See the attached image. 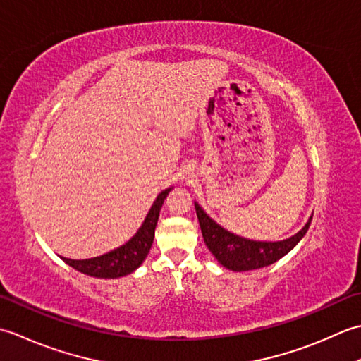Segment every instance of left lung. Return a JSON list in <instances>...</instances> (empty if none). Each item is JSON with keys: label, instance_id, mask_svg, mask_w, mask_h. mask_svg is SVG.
Listing matches in <instances>:
<instances>
[{"label": "left lung", "instance_id": "obj_1", "mask_svg": "<svg viewBox=\"0 0 361 361\" xmlns=\"http://www.w3.org/2000/svg\"><path fill=\"white\" fill-rule=\"evenodd\" d=\"M195 209L197 219H200L202 237L209 251L216 257V260L223 267L232 271H251L276 263L298 245L300 238L307 233L312 223L310 218L304 229L299 231L294 237L288 240L276 243L252 241L224 231L221 226H218L212 218H209L207 213L196 202Z\"/></svg>", "mask_w": 361, "mask_h": 361}]
</instances>
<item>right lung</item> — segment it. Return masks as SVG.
<instances>
[{
  "mask_svg": "<svg viewBox=\"0 0 361 361\" xmlns=\"http://www.w3.org/2000/svg\"><path fill=\"white\" fill-rule=\"evenodd\" d=\"M168 193H170V188L164 190L156 197L149 213L146 215L145 223L126 245H123L118 249H115V251H110L101 257H94V259L71 260L62 257V260L70 264V267L80 271V273L92 277L115 279L130 274L132 271L137 269L143 263L146 255L149 252L154 240V231H156L157 226L159 212Z\"/></svg>",
  "mask_w": 361,
  "mask_h": 361,
  "instance_id": "add662e5",
  "label": "right lung"
}]
</instances>
